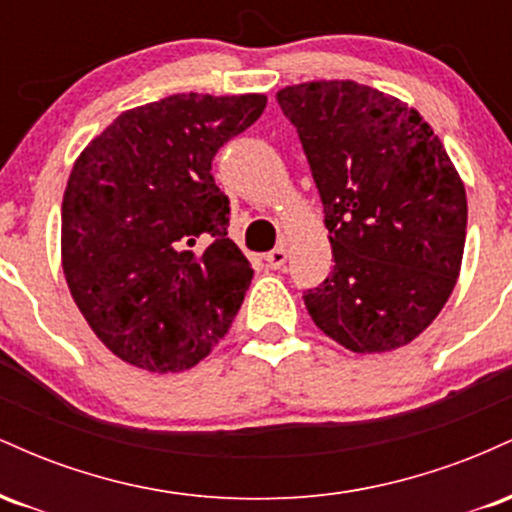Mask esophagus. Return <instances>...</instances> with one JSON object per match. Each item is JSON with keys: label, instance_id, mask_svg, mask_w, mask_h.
Here are the masks:
<instances>
[{"label": "esophagus", "instance_id": "obj_1", "mask_svg": "<svg viewBox=\"0 0 512 512\" xmlns=\"http://www.w3.org/2000/svg\"><path fill=\"white\" fill-rule=\"evenodd\" d=\"M286 257H289L286 248H274V250H269L267 255H264V262H267V267L279 269V267H284V264H286Z\"/></svg>", "mask_w": 512, "mask_h": 512}]
</instances>
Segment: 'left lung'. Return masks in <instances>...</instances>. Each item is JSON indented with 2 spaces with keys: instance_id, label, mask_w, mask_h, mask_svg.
Masks as SVG:
<instances>
[{
  "instance_id": "8db88e82",
  "label": "left lung",
  "mask_w": 512,
  "mask_h": 512,
  "mask_svg": "<svg viewBox=\"0 0 512 512\" xmlns=\"http://www.w3.org/2000/svg\"><path fill=\"white\" fill-rule=\"evenodd\" d=\"M325 207L332 274L305 293L327 337L356 354L414 342L448 303L462 269L467 192L419 110L349 79L286 86Z\"/></svg>"
}]
</instances>
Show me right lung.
Returning a JSON list of instances; mask_svg holds the SVG:
<instances>
[{"label": "right lung", "mask_w": 512, "mask_h": 512, "mask_svg": "<svg viewBox=\"0 0 512 512\" xmlns=\"http://www.w3.org/2000/svg\"><path fill=\"white\" fill-rule=\"evenodd\" d=\"M264 105V93H175L117 115L76 156L62 197L64 279L129 366L180 373L231 327L252 269L226 238L211 161Z\"/></svg>", "instance_id": "1"}]
</instances>
